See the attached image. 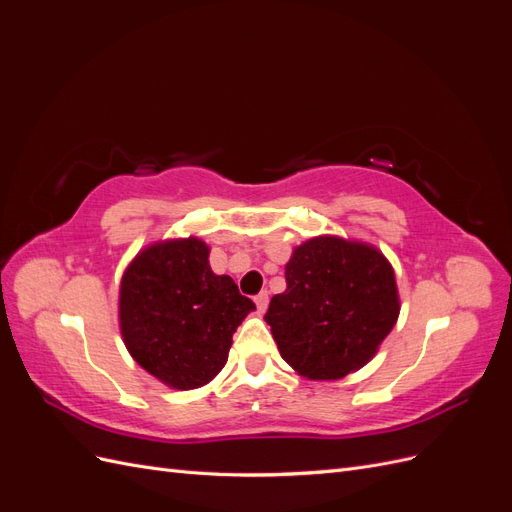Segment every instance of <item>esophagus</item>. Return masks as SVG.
Here are the masks:
<instances>
[{
    "mask_svg": "<svg viewBox=\"0 0 512 512\" xmlns=\"http://www.w3.org/2000/svg\"><path fill=\"white\" fill-rule=\"evenodd\" d=\"M254 301H256L258 312H260V314H265V312H267V305H269V292H267V290H265V292H260Z\"/></svg>",
    "mask_w": 512,
    "mask_h": 512,
    "instance_id": "obj_1",
    "label": "esophagus"
}]
</instances>
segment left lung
Returning a JSON list of instances; mask_svg holds the SVG:
<instances>
[{
    "label": "left lung",
    "instance_id": "obj_1",
    "mask_svg": "<svg viewBox=\"0 0 512 512\" xmlns=\"http://www.w3.org/2000/svg\"><path fill=\"white\" fill-rule=\"evenodd\" d=\"M265 316L282 359L307 380L365 367L399 318L395 271L376 245L318 235L292 250Z\"/></svg>",
    "mask_w": 512,
    "mask_h": 512
}]
</instances>
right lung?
<instances>
[{"instance_id": "right-lung-1", "label": "right lung", "mask_w": 512, "mask_h": 512, "mask_svg": "<svg viewBox=\"0 0 512 512\" xmlns=\"http://www.w3.org/2000/svg\"><path fill=\"white\" fill-rule=\"evenodd\" d=\"M198 237L145 245L119 282V331L132 359L168 389L209 384L228 361L232 333L256 305L230 275H215Z\"/></svg>"}]
</instances>
